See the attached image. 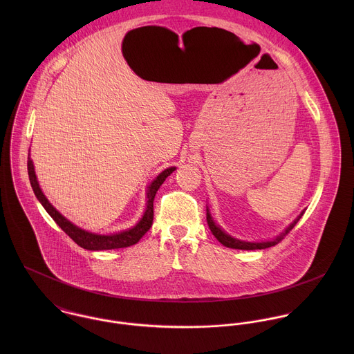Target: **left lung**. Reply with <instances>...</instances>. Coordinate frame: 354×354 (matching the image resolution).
Segmentation results:
<instances>
[{
  "label": "left lung",
  "instance_id": "8db88e82",
  "mask_svg": "<svg viewBox=\"0 0 354 354\" xmlns=\"http://www.w3.org/2000/svg\"><path fill=\"white\" fill-rule=\"evenodd\" d=\"M305 211H301V214L282 232L279 233V236H277L275 239L272 240H267V241H244V240H239V239H234L232 237L230 234H227L219 225L215 223V221L212 219L211 214H209V208L207 207V223H208V227L211 230V233L215 236V239L225 247L227 248H233V250H244V251H253V250H266V248H270V247H274L277 245L279 241L283 240V237L296 226V223L300 221V218L303 216Z\"/></svg>",
  "mask_w": 354,
  "mask_h": 354
}]
</instances>
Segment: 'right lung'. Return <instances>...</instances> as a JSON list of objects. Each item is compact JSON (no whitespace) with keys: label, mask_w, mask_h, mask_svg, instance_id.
<instances>
[{"label":"right lung","mask_w":354,"mask_h":354,"mask_svg":"<svg viewBox=\"0 0 354 354\" xmlns=\"http://www.w3.org/2000/svg\"><path fill=\"white\" fill-rule=\"evenodd\" d=\"M27 169H28V177L31 187L34 189V194L37 199L44 205V208L48 211V214L54 219V222L82 248L88 250V251H104V250H118V248H127L131 245H135L139 243V240L149 232L151 227L152 218H153V198L159 187L163 184V181L176 170L174 166L165 169L162 173H159L153 180L151 184L147 187L146 192V209L140 218V221L131 229L122 230L118 233H111V234H97L93 232H87L71 221H68L59 211H57L51 203L48 201V198L44 195L37 174L34 169V162L28 153V160H27Z\"/></svg>","instance_id":"right-lung-1"}]
</instances>
